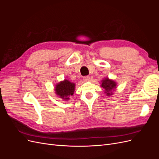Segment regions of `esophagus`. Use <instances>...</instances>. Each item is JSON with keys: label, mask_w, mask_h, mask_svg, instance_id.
Returning a JSON list of instances; mask_svg holds the SVG:
<instances>
[{"label": "esophagus", "mask_w": 159, "mask_h": 159, "mask_svg": "<svg viewBox=\"0 0 159 159\" xmlns=\"http://www.w3.org/2000/svg\"><path fill=\"white\" fill-rule=\"evenodd\" d=\"M83 80L84 81H88L90 80V77L89 76H84L83 78Z\"/></svg>", "instance_id": "obj_1"}]
</instances>
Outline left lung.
Returning a JSON list of instances; mask_svg holds the SVG:
<instances>
[{
    "label": "left lung",
    "mask_w": 159,
    "mask_h": 159,
    "mask_svg": "<svg viewBox=\"0 0 159 159\" xmlns=\"http://www.w3.org/2000/svg\"><path fill=\"white\" fill-rule=\"evenodd\" d=\"M101 86L105 89V93L107 96L113 95L112 91L116 88L117 84L112 80H109L108 78H104L102 81V85Z\"/></svg>",
    "instance_id": "8db88e82"
}]
</instances>
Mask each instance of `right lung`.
Masks as SVG:
<instances>
[{
	"instance_id": "add662e5",
	"label": "right lung",
	"mask_w": 159,
	"mask_h": 159,
	"mask_svg": "<svg viewBox=\"0 0 159 159\" xmlns=\"http://www.w3.org/2000/svg\"><path fill=\"white\" fill-rule=\"evenodd\" d=\"M75 84L70 82L68 80H64L56 85L55 93L60 98L68 100L70 96L74 94L75 91Z\"/></svg>"
}]
</instances>
